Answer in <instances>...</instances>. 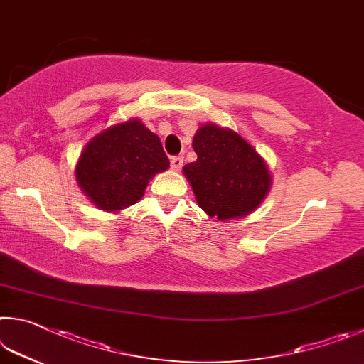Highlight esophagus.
Returning <instances> with one entry per match:
<instances>
[{
    "instance_id": "34e87169",
    "label": "esophagus",
    "mask_w": 364,
    "mask_h": 364,
    "mask_svg": "<svg viewBox=\"0 0 364 364\" xmlns=\"http://www.w3.org/2000/svg\"><path fill=\"white\" fill-rule=\"evenodd\" d=\"M183 166V156H172L171 158V168L174 171H181Z\"/></svg>"
}]
</instances>
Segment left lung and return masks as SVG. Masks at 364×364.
<instances>
[{"label": "left lung", "mask_w": 364, "mask_h": 364, "mask_svg": "<svg viewBox=\"0 0 364 364\" xmlns=\"http://www.w3.org/2000/svg\"><path fill=\"white\" fill-rule=\"evenodd\" d=\"M192 145L198 159L183 174L203 211L219 220L256 211L272 186L262 156L240 134L213 123L195 132Z\"/></svg>", "instance_id": "obj_1"}]
</instances>
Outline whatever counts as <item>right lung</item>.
<instances>
[{
  "label": "right lung",
  "instance_id": "1",
  "mask_svg": "<svg viewBox=\"0 0 364 364\" xmlns=\"http://www.w3.org/2000/svg\"><path fill=\"white\" fill-rule=\"evenodd\" d=\"M168 168L159 137L139 119H129L89 140L75 174L95 206L117 213L142 198L150 178Z\"/></svg>",
  "mask_w": 364,
  "mask_h": 364
}]
</instances>
